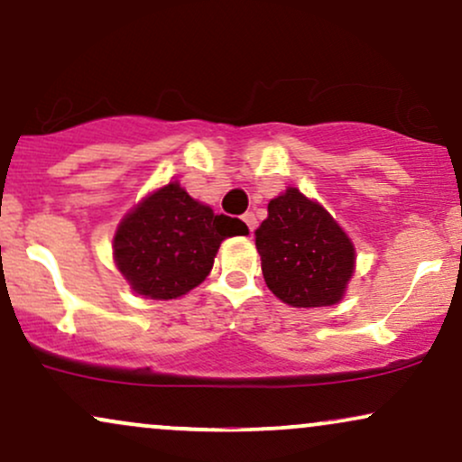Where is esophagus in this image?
Listing matches in <instances>:
<instances>
[{
    "label": "esophagus",
    "mask_w": 462,
    "mask_h": 462,
    "mask_svg": "<svg viewBox=\"0 0 462 462\" xmlns=\"http://www.w3.org/2000/svg\"><path fill=\"white\" fill-rule=\"evenodd\" d=\"M243 221H245V226L249 227V232H254L255 230V224H258V221H255V215L254 213L243 215Z\"/></svg>",
    "instance_id": "obj_1"
}]
</instances>
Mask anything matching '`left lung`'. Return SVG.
Instances as JSON below:
<instances>
[{"label":"left lung","instance_id":"1","mask_svg":"<svg viewBox=\"0 0 462 462\" xmlns=\"http://www.w3.org/2000/svg\"><path fill=\"white\" fill-rule=\"evenodd\" d=\"M266 286L292 308H322L342 299L355 266L351 238L320 204L299 189L269 202L255 230Z\"/></svg>","mask_w":462,"mask_h":462}]
</instances>
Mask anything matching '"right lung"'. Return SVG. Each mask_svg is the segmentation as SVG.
Returning <instances> with one entry per match:
<instances>
[{"label":"right lung","mask_w":462,"mask_h":462,"mask_svg":"<svg viewBox=\"0 0 462 462\" xmlns=\"http://www.w3.org/2000/svg\"><path fill=\"white\" fill-rule=\"evenodd\" d=\"M247 232L241 219L213 213L170 182L125 217L114 236L116 264L137 294L176 299L207 280L224 238Z\"/></svg>","instance_id":"add662e5"}]
</instances>
